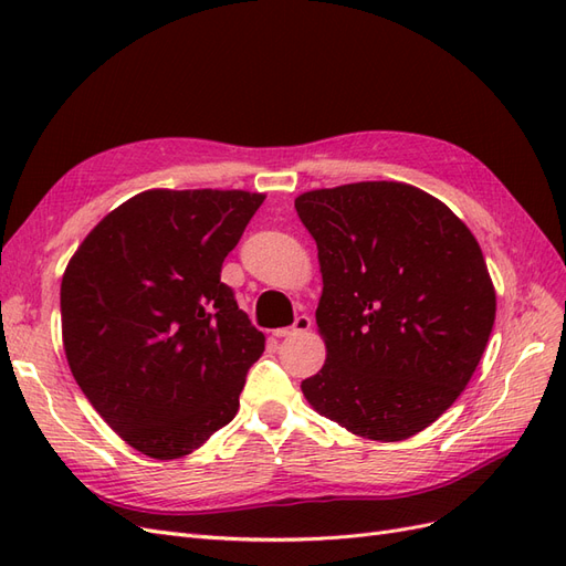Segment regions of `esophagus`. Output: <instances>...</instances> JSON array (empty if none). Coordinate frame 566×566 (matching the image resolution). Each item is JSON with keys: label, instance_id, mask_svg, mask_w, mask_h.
I'll return each instance as SVG.
<instances>
[{"label": "esophagus", "instance_id": "obj_1", "mask_svg": "<svg viewBox=\"0 0 566 566\" xmlns=\"http://www.w3.org/2000/svg\"><path fill=\"white\" fill-rule=\"evenodd\" d=\"M310 328H312V318L302 314V316L295 318V323L290 325V328H276V331H273V335H276V337H293V335L306 333Z\"/></svg>", "mask_w": 566, "mask_h": 566}]
</instances>
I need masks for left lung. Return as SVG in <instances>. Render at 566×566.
Returning <instances> with one entry per match:
<instances>
[{"label": "left lung", "instance_id": "1", "mask_svg": "<svg viewBox=\"0 0 566 566\" xmlns=\"http://www.w3.org/2000/svg\"><path fill=\"white\" fill-rule=\"evenodd\" d=\"M295 210L318 248L323 368L302 382L318 416L401 441L451 408L495 321L476 238L447 205L401 181L316 188Z\"/></svg>", "mask_w": 566, "mask_h": 566}]
</instances>
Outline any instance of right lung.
<instances>
[{"label":"right lung","instance_id":"add662e5","mask_svg":"<svg viewBox=\"0 0 566 566\" xmlns=\"http://www.w3.org/2000/svg\"><path fill=\"white\" fill-rule=\"evenodd\" d=\"M264 193L150 188L108 212L61 281L67 366L132 449L177 460L238 413L264 333L221 283Z\"/></svg>","mask_w":566,"mask_h":566}]
</instances>
